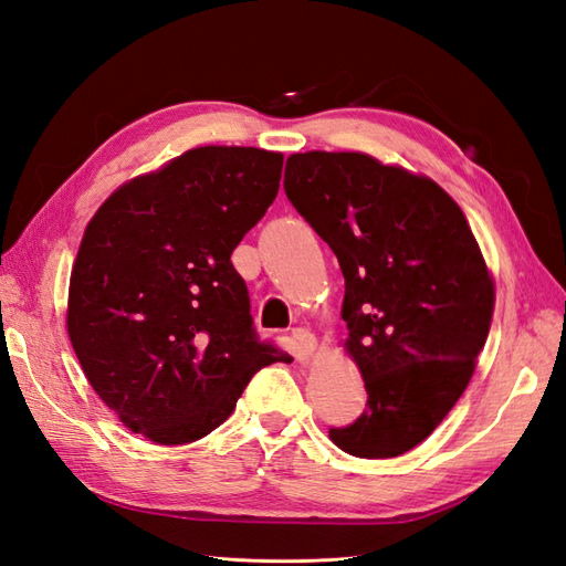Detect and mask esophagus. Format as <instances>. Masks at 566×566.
<instances>
[{
  "instance_id": "esophagus-1",
  "label": "esophagus",
  "mask_w": 566,
  "mask_h": 566,
  "mask_svg": "<svg viewBox=\"0 0 566 566\" xmlns=\"http://www.w3.org/2000/svg\"><path fill=\"white\" fill-rule=\"evenodd\" d=\"M293 342H295V347L302 356H312L316 352V337H314L312 331L295 328L293 331Z\"/></svg>"
}]
</instances>
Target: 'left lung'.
<instances>
[{"label": "left lung", "mask_w": 566, "mask_h": 566, "mask_svg": "<svg viewBox=\"0 0 566 566\" xmlns=\"http://www.w3.org/2000/svg\"><path fill=\"white\" fill-rule=\"evenodd\" d=\"M285 196L335 252L345 349L368 401L331 441L397 458L430 437L470 385L495 285L458 202L424 175L366 153H293Z\"/></svg>", "instance_id": "left-lung-1"}]
</instances>
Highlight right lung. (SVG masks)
I'll list each match as a JSON object with an SVG mask.
<instances>
[{"label": "right lung", "instance_id": "right-lung-1", "mask_svg": "<svg viewBox=\"0 0 566 566\" xmlns=\"http://www.w3.org/2000/svg\"><path fill=\"white\" fill-rule=\"evenodd\" d=\"M283 153L200 146L113 191L84 229L67 337L90 385L163 447L224 422L252 375L293 356L256 342L231 252L281 186Z\"/></svg>", "mask_w": 566, "mask_h": 566}]
</instances>
